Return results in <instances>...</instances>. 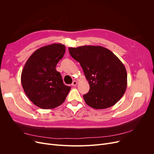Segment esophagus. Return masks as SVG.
<instances>
[{
    "mask_svg": "<svg viewBox=\"0 0 154 154\" xmlns=\"http://www.w3.org/2000/svg\"><path fill=\"white\" fill-rule=\"evenodd\" d=\"M77 82L76 81V80H74V81H73V82H72V86H76L77 85Z\"/></svg>",
    "mask_w": 154,
    "mask_h": 154,
    "instance_id": "1",
    "label": "esophagus"
}]
</instances>
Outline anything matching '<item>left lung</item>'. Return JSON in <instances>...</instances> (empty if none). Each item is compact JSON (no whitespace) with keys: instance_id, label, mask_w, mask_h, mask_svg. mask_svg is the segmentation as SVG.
I'll use <instances>...</instances> for the list:
<instances>
[{"instance_id":"1","label":"left lung","mask_w":154,"mask_h":154,"mask_svg":"<svg viewBox=\"0 0 154 154\" xmlns=\"http://www.w3.org/2000/svg\"><path fill=\"white\" fill-rule=\"evenodd\" d=\"M88 81L90 90L83 95L85 103L95 109L110 107L121 99L127 85L125 66L117 57L102 46L69 47Z\"/></svg>"}]
</instances>
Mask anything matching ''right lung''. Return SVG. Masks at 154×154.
<instances>
[{"instance_id": "obj_1", "label": "right lung", "mask_w": 154, "mask_h": 154, "mask_svg": "<svg viewBox=\"0 0 154 154\" xmlns=\"http://www.w3.org/2000/svg\"><path fill=\"white\" fill-rule=\"evenodd\" d=\"M66 52V46L52 44L39 48L27 60L22 72L21 83L27 97L43 109L58 107L70 91L65 85L57 64Z\"/></svg>"}]
</instances>
